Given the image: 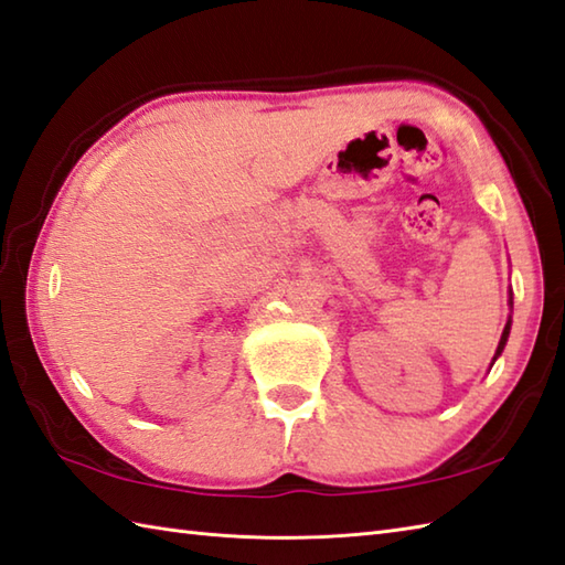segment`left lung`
Returning a JSON list of instances; mask_svg holds the SVG:
<instances>
[{
    "instance_id": "1",
    "label": "left lung",
    "mask_w": 565,
    "mask_h": 565,
    "mask_svg": "<svg viewBox=\"0 0 565 565\" xmlns=\"http://www.w3.org/2000/svg\"><path fill=\"white\" fill-rule=\"evenodd\" d=\"M508 337H510V321H508V327H504V331H502V339H500V347H498V353H494V359H498V355L502 353L504 343H508Z\"/></svg>"
}]
</instances>
